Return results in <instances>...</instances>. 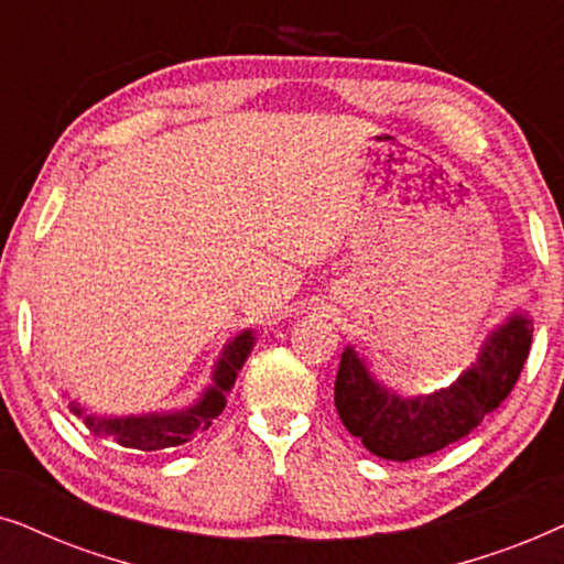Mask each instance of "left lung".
Here are the masks:
<instances>
[{"mask_svg": "<svg viewBox=\"0 0 564 564\" xmlns=\"http://www.w3.org/2000/svg\"><path fill=\"white\" fill-rule=\"evenodd\" d=\"M531 319L513 314L482 345L477 364L454 387L427 397H397L345 348L335 379V408L348 433L381 459L410 462L454 444L506 402L531 348Z\"/></svg>", "mask_w": 564, "mask_h": 564, "instance_id": "left-lung-1", "label": "left lung"}]
</instances>
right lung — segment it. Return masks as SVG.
Instances as JSON below:
<instances>
[{"mask_svg": "<svg viewBox=\"0 0 564 564\" xmlns=\"http://www.w3.org/2000/svg\"><path fill=\"white\" fill-rule=\"evenodd\" d=\"M252 333L245 329L242 335L235 337V343L227 345L224 356L214 371V387L206 389L204 400L185 412H170V415H144V417H85V425L100 438H112L116 444L126 448H139V452H162V448H172L191 441L195 433H204L214 417L224 410V394L235 384L237 371L242 369L245 358L250 356L252 348ZM72 410L82 415L77 404Z\"/></svg>", "mask_w": 564, "mask_h": 564, "instance_id": "1", "label": "right lung"}]
</instances>
